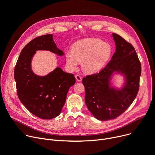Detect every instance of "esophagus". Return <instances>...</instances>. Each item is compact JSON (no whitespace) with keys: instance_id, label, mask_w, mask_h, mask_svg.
<instances>
[{"instance_id":"obj_1","label":"esophagus","mask_w":155,"mask_h":155,"mask_svg":"<svg viewBox=\"0 0 155 155\" xmlns=\"http://www.w3.org/2000/svg\"><path fill=\"white\" fill-rule=\"evenodd\" d=\"M75 78H76V80H77L78 81H81V80H82L81 77L80 75H79V74L75 75Z\"/></svg>"}]
</instances>
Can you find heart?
I'll use <instances>...</instances> for the list:
<instances>
[{"mask_svg": "<svg viewBox=\"0 0 155 155\" xmlns=\"http://www.w3.org/2000/svg\"><path fill=\"white\" fill-rule=\"evenodd\" d=\"M112 54V47L109 43L97 38L80 40L72 45V51L65 55L68 69L74 70L81 61L84 72L88 74L97 72L105 65Z\"/></svg>", "mask_w": 155, "mask_h": 155, "instance_id": "heart-1", "label": "heart"}]
</instances>
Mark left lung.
Here are the masks:
<instances>
[{
	"label": "left lung",
	"mask_w": 155,
	"mask_h": 155,
	"mask_svg": "<svg viewBox=\"0 0 155 155\" xmlns=\"http://www.w3.org/2000/svg\"><path fill=\"white\" fill-rule=\"evenodd\" d=\"M116 50L111 60L99 73L87 75L85 101L88 110L98 120H107L120 116L133 103L139 90L141 64L134 46L120 36L112 33ZM114 71L124 75L126 81L121 90L110 86Z\"/></svg>",
	"instance_id": "obj_1"
}]
</instances>
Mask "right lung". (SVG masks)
<instances>
[{"mask_svg": "<svg viewBox=\"0 0 155 155\" xmlns=\"http://www.w3.org/2000/svg\"><path fill=\"white\" fill-rule=\"evenodd\" d=\"M49 51L59 55L64 52L58 49L52 35L38 36L22 49L14 70L17 94L21 103L31 113L43 119L58 116L65 103L68 91L75 83L72 74L57 67L46 76L35 75L31 62L36 51Z\"/></svg>", "mask_w": 155, "mask_h": 155, "instance_id": "add662e5", "label": "right lung"}]
</instances>
